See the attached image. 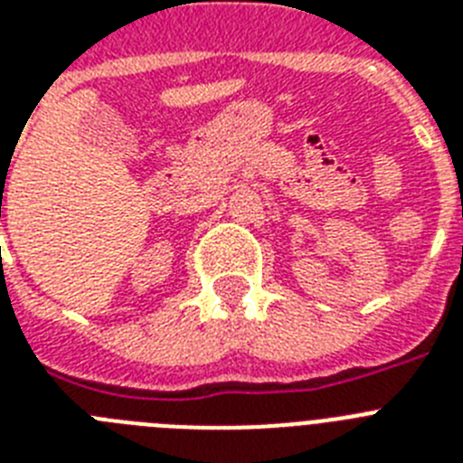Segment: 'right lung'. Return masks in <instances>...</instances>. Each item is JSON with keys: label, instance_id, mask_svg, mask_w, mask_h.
Listing matches in <instances>:
<instances>
[{"label": "right lung", "instance_id": "1", "mask_svg": "<svg viewBox=\"0 0 463 463\" xmlns=\"http://www.w3.org/2000/svg\"><path fill=\"white\" fill-rule=\"evenodd\" d=\"M0 217H2V211H0Z\"/></svg>", "mask_w": 463, "mask_h": 463}]
</instances>
